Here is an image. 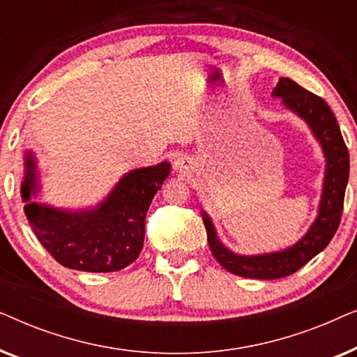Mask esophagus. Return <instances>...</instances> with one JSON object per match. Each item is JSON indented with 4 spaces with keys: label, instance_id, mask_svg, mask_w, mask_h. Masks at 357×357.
I'll return each mask as SVG.
<instances>
[{
    "label": "esophagus",
    "instance_id": "34e87169",
    "mask_svg": "<svg viewBox=\"0 0 357 357\" xmlns=\"http://www.w3.org/2000/svg\"><path fill=\"white\" fill-rule=\"evenodd\" d=\"M192 159L188 158V155L185 154H180L177 159H175V169L178 170V172H187V170L192 169Z\"/></svg>",
    "mask_w": 357,
    "mask_h": 357
}]
</instances>
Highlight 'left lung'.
I'll return each instance as SVG.
<instances>
[{"label":"left lung","mask_w":357,"mask_h":357,"mask_svg":"<svg viewBox=\"0 0 357 357\" xmlns=\"http://www.w3.org/2000/svg\"><path fill=\"white\" fill-rule=\"evenodd\" d=\"M273 97H280L286 109L294 112L309 125L326 160L319 214L299 242L284 250L261 255H238L219 241L211 218L202 211L208 243L219 265L232 275L253 280H280L301 270L324 250L333 238L343 214L344 192L349 177V153L333 112L321 97L305 91L289 77H281Z\"/></svg>","instance_id":"left-lung-1"}]
</instances>
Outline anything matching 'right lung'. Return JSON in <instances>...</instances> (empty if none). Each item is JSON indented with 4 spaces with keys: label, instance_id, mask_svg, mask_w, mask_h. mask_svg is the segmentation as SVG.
Masks as SVG:
<instances>
[{
    "label": "right lung",
    "instance_id": "add662e5",
    "mask_svg": "<svg viewBox=\"0 0 357 357\" xmlns=\"http://www.w3.org/2000/svg\"><path fill=\"white\" fill-rule=\"evenodd\" d=\"M169 174L167 160L130 170L96 208L71 211L33 202L40 185L36 155L27 151L21 185L24 213L38 242L63 266L91 273L119 271L139 257L146 213Z\"/></svg>",
    "mask_w": 357,
    "mask_h": 357
}]
</instances>
